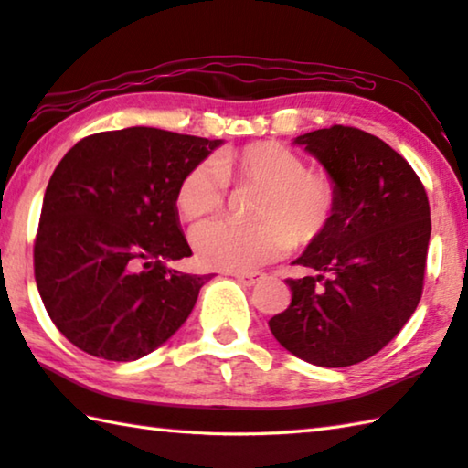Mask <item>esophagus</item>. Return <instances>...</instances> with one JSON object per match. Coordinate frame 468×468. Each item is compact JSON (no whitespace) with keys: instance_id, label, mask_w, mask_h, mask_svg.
<instances>
[{"instance_id":"esophagus-1","label":"esophagus","mask_w":468,"mask_h":468,"mask_svg":"<svg viewBox=\"0 0 468 468\" xmlns=\"http://www.w3.org/2000/svg\"><path fill=\"white\" fill-rule=\"evenodd\" d=\"M233 276L239 280L241 284H245V286H253V284H258V282H261V280H263L261 271H235Z\"/></svg>"}]
</instances>
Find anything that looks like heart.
<instances>
[{
    "label": "heart",
    "instance_id": "obj_1",
    "mask_svg": "<svg viewBox=\"0 0 468 468\" xmlns=\"http://www.w3.org/2000/svg\"><path fill=\"white\" fill-rule=\"evenodd\" d=\"M227 184L250 186L253 225L208 220L194 229L192 245L205 268L250 271L291 250L319 241L334 223L339 190L325 169L307 167L291 147L274 141L250 143L223 151L215 164L205 161L182 177L176 208L184 220L215 215L225 205Z\"/></svg>",
    "mask_w": 468,
    "mask_h": 468
}]
</instances>
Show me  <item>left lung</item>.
<instances>
[{"label": "left lung", "instance_id": "obj_1", "mask_svg": "<svg viewBox=\"0 0 468 468\" xmlns=\"http://www.w3.org/2000/svg\"><path fill=\"white\" fill-rule=\"evenodd\" d=\"M334 176V223L294 263L288 309L268 321L296 358L352 367L380 352L418 309L431 233L430 202L418 174L385 141L334 124L294 139Z\"/></svg>", "mask_w": 468, "mask_h": 468}]
</instances>
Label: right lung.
I'll return each mask as SVG.
<instances>
[{
	"label": "right lung",
	"instance_id": "add662e5",
	"mask_svg": "<svg viewBox=\"0 0 468 468\" xmlns=\"http://www.w3.org/2000/svg\"><path fill=\"white\" fill-rule=\"evenodd\" d=\"M151 126L90 134L50 176L34 278L48 317L80 350L131 362L167 342L208 276L190 258L176 208L182 177L220 145Z\"/></svg>",
	"mask_w": 468,
	"mask_h": 468
}]
</instances>
